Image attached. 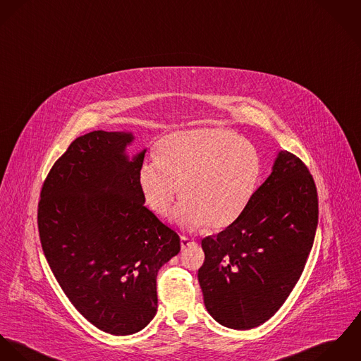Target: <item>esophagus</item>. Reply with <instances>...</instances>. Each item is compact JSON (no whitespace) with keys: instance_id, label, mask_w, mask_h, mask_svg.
<instances>
[{"instance_id":"1","label":"esophagus","mask_w":361,"mask_h":361,"mask_svg":"<svg viewBox=\"0 0 361 361\" xmlns=\"http://www.w3.org/2000/svg\"><path fill=\"white\" fill-rule=\"evenodd\" d=\"M180 243H181V247L183 249H185V247H188V246H192V245H195V240H191V238H188V237H181L180 238Z\"/></svg>"}]
</instances>
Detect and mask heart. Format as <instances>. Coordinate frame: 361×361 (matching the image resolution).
<instances>
[{
  "label": "heart",
  "instance_id": "heart-1",
  "mask_svg": "<svg viewBox=\"0 0 361 361\" xmlns=\"http://www.w3.org/2000/svg\"><path fill=\"white\" fill-rule=\"evenodd\" d=\"M260 176L256 148L224 128H198L164 137L157 159L142 161L138 185L148 207L167 216L183 230L230 227L252 200Z\"/></svg>",
  "mask_w": 361,
  "mask_h": 361
}]
</instances>
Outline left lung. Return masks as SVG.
<instances>
[{"label": "left lung", "mask_w": 361, "mask_h": 361, "mask_svg": "<svg viewBox=\"0 0 361 361\" xmlns=\"http://www.w3.org/2000/svg\"><path fill=\"white\" fill-rule=\"evenodd\" d=\"M317 223V190L309 169L280 151L240 219L202 240L198 280L209 314L233 329L271 319L302 276Z\"/></svg>", "instance_id": "left-lung-1"}]
</instances>
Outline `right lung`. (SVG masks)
<instances>
[{"mask_svg": "<svg viewBox=\"0 0 361 361\" xmlns=\"http://www.w3.org/2000/svg\"><path fill=\"white\" fill-rule=\"evenodd\" d=\"M128 131L76 138L48 173L39 203L47 262L72 305L112 335L145 328L158 310L157 276L180 237L144 204Z\"/></svg>", "mask_w": 361, "mask_h": 361, "instance_id": "add662e5", "label": "right lung"}]
</instances>
